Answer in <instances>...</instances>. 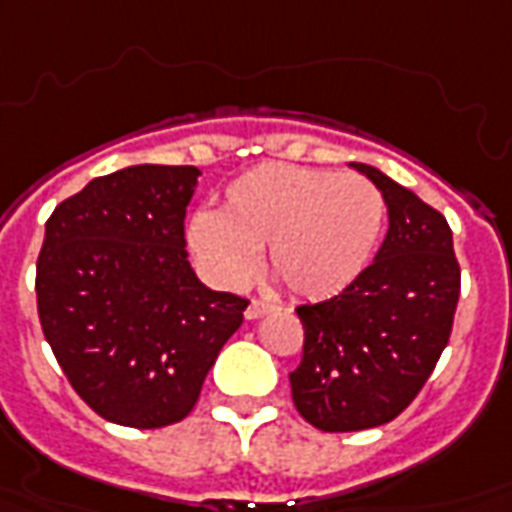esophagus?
<instances>
[{"mask_svg":"<svg viewBox=\"0 0 512 512\" xmlns=\"http://www.w3.org/2000/svg\"><path fill=\"white\" fill-rule=\"evenodd\" d=\"M271 310H274V305L266 302V299H252L249 307H246V318H260L266 316V313H271Z\"/></svg>","mask_w":512,"mask_h":512,"instance_id":"obj_1","label":"esophagus"}]
</instances>
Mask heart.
<instances>
[{
    "label": "heart",
    "instance_id": "1",
    "mask_svg": "<svg viewBox=\"0 0 512 512\" xmlns=\"http://www.w3.org/2000/svg\"><path fill=\"white\" fill-rule=\"evenodd\" d=\"M388 205L366 177L291 163L255 166L224 191L219 213H196L191 252L210 280L244 291L260 268L302 299H330L366 271Z\"/></svg>",
    "mask_w": 512,
    "mask_h": 512
}]
</instances>
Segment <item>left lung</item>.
Here are the masks:
<instances>
[{"label": "left lung", "instance_id": "obj_1", "mask_svg": "<svg viewBox=\"0 0 512 512\" xmlns=\"http://www.w3.org/2000/svg\"><path fill=\"white\" fill-rule=\"evenodd\" d=\"M352 166L385 196L388 235L349 288L296 307L305 349L291 371L293 405L324 432L371 430L399 416L430 380L460 299L446 219L380 169Z\"/></svg>", "mask_w": 512, "mask_h": 512}]
</instances>
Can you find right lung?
Segmentation results:
<instances>
[{
  "label": "right lung",
  "mask_w": 512,
  "mask_h": 512,
  "mask_svg": "<svg viewBox=\"0 0 512 512\" xmlns=\"http://www.w3.org/2000/svg\"><path fill=\"white\" fill-rule=\"evenodd\" d=\"M196 166H130L91 180L46 221L38 318L80 399L157 430L194 410L246 299L210 291L185 252Z\"/></svg>",
  "instance_id": "1"
}]
</instances>
